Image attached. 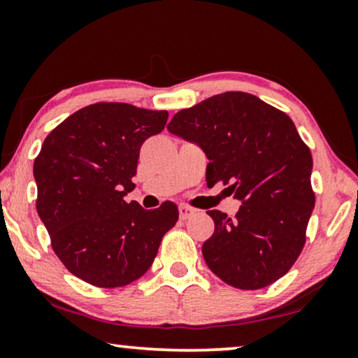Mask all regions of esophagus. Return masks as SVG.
<instances>
[{"mask_svg":"<svg viewBox=\"0 0 358 358\" xmlns=\"http://www.w3.org/2000/svg\"><path fill=\"white\" fill-rule=\"evenodd\" d=\"M192 213H194V208L187 207V205H179V217H180V220H187Z\"/></svg>","mask_w":358,"mask_h":358,"instance_id":"esophagus-1","label":"esophagus"}]
</instances>
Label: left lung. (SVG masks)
<instances>
[{
    "label": "left lung",
    "instance_id": "1",
    "mask_svg": "<svg viewBox=\"0 0 358 358\" xmlns=\"http://www.w3.org/2000/svg\"><path fill=\"white\" fill-rule=\"evenodd\" d=\"M171 134L205 151L208 185L222 182L243 202L234 217L207 212L215 231L202 246L215 275L241 290H259L290 271L306 243L315 208L313 158L285 112L259 97L229 91L182 109Z\"/></svg>",
    "mask_w": 358,
    "mask_h": 358
}]
</instances>
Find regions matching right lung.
Returning <instances> with one entry per match:
<instances>
[{
	"instance_id": "add662e5",
	"label": "right lung",
	"mask_w": 358,
	"mask_h": 358,
	"mask_svg": "<svg viewBox=\"0 0 358 358\" xmlns=\"http://www.w3.org/2000/svg\"><path fill=\"white\" fill-rule=\"evenodd\" d=\"M168 117V110L96 102L57 125L34 161L36 207L53 251L91 285L117 288L140 278L179 220L173 202L143 210L124 200L135 189L141 145L164 130Z\"/></svg>"
}]
</instances>
